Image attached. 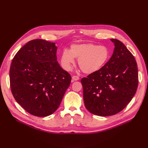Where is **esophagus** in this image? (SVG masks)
Instances as JSON below:
<instances>
[{
    "instance_id": "1",
    "label": "esophagus",
    "mask_w": 148,
    "mask_h": 148,
    "mask_svg": "<svg viewBox=\"0 0 148 148\" xmlns=\"http://www.w3.org/2000/svg\"><path fill=\"white\" fill-rule=\"evenodd\" d=\"M72 79L74 81H77V80H79V77L78 76H77V75H74V76H73Z\"/></svg>"
}]
</instances>
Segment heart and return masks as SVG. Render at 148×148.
Wrapping results in <instances>:
<instances>
[{
	"label": "heart",
	"instance_id": "1",
	"mask_svg": "<svg viewBox=\"0 0 148 148\" xmlns=\"http://www.w3.org/2000/svg\"><path fill=\"white\" fill-rule=\"evenodd\" d=\"M110 52L105 46L92 43L74 44L69 51L65 50L62 53L60 62L66 71H71L75 64V58L82 71L88 74L98 72L107 64Z\"/></svg>",
	"mask_w": 148,
	"mask_h": 148
}]
</instances>
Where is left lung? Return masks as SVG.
<instances>
[{"label": "left lung", "mask_w": 148, "mask_h": 148, "mask_svg": "<svg viewBox=\"0 0 148 148\" xmlns=\"http://www.w3.org/2000/svg\"><path fill=\"white\" fill-rule=\"evenodd\" d=\"M113 53L105 66L81 80L84 106L91 113L108 116L122 111L134 96L138 69L131 53L121 41L110 40Z\"/></svg>", "instance_id": "obj_1"}]
</instances>
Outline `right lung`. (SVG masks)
I'll return each instance as SVG.
<instances>
[{"label":"right lung","mask_w":148,"mask_h":148,"mask_svg":"<svg viewBox=\"0 0 148 148\" xmlns=\"http://www.w3.org/2000/svg\"><path fill=\"white\" fill-rule=\"evenodd\" d=\"M54 42L29 41L12 59L10 86L16 101L30 114L45 117L59 107L71 80L57 62Z\"/></svg>","instance_id":"1"}]
</instances>
